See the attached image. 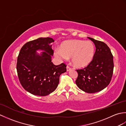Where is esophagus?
<instances>
[{"mask_svg":"<svg viewBox=\"0 0 126 126\" xmlns=\"http://www.w3.org/2000/svg\"><path fill=\"white\" fill-rule=\"evenodd\" d=\"M70 69H71V68L70 67V66H66V71H70Z\"/></svg>","mask_w":126,"mask_h":126,"instance_id":"1","label":"esophagus"}]
</instances>
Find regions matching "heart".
<instances>
[{"label":"heart","mask_w":126,"mask_h":126,"mask_svg":"<svg viewBox=\"0 0 126 126\" xmlns=\"http://www.w3.org/2000/svg\"><path fill=\"white\" fill-rule=\"evenodd\" d=\"M95 54V47L90 41L69 40L63 42L60 50L56 49L54 55L61 61L71 58V62L77 68L87 67L92 62Z\"/></svg>","instance_id":"obj_1"}]
</instances>
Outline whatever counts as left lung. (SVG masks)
I'll use <instances>...</instances> for the list:
<instances>
[{"label":"left lung","instance_id":"left-lung-1","mask_svg":"<svg viewBox=\"0 0 126 126\" xmlns=\"http://www.w3.org/2000/svg\"><path fill=\"white\" fill-rule=\"evenodd\" d=\"M88 38L95 45L94 57L87 67L76 70L78 77L76 84L84 92L95 93L104 89L110 83L114 69L113 56L104 42Z\"/></svg>","mask_w":126,"mask_h":126}]
</instances>
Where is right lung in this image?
Listing matches in <instances>:
<instances>
[{"mask_svg":"<svg viewBox=\"0 0 126 126\" xmlns=\"http://www.w3.org/2000/svg\"><path fill=\"white\" fill-rule=\"evenodd\" d=\"M52 38H38L30 41L21 48L17 58V70L20 84L32 94L43 96L57 88L60 76L66 71L64 63L55 65L53 56ZM42 51L38 54L37 50Z\"/></svg>","mask_w":126,"mask_h":126,"instance_id":"add662e5","label":"right lung"}]
</instances>
